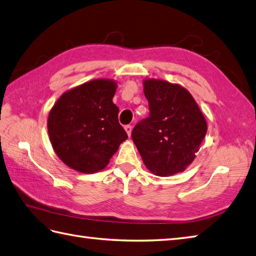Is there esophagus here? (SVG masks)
<instances>
[{
    "mask_svg": "<svg viewBox=\"0 0 256 256\" xmlns=\"http://www.w3.org/2000/svg\"><path fill=\"white\" fill-rule=\"evenodd\" d=\"M124 130H126V132L128 134V136L130 137V136H132V127L130 126V124H128V126H126L124 127Z\"/></svg>",
    "mask_w": 256,
    "mask_h": 256,
    "instance_id": "34e87169",
    "label": "esophagus"
}]
</instances>
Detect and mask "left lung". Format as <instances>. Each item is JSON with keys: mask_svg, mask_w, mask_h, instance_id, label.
<instances>
[{"mask_svg": "<svg viewBox=\"0 0 256 256\" xmlns=\"http://www.w3.org/2000/svg\"><path fill=\"white\" fill-rule=\"evenodd\" d=\"M144 92L150 114L136 124L132 137L147 169L159 176L184 171L196 157L208 124L184 86L146 78Z\"/></svg>", "mask_w": 256, "mask_h": 256, "instance_id": "1", "label": "left lung"}]
</instances>
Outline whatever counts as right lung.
<instances>
[{
    "mask_svg": "<svg viewBox=\"0 0 256 256\" xmlns=\"http://www.w3.org/2000/svg\"><path fill=\"white\" fill-rule=\"evenodd\" d=\"M117 82L99 78L65 92L52 107L48 119L55 154L70 169L95 174L105 169L128 138L112 102Z\"/></svg>",
    "mask_w": 256,
    "mask_h": 256,
    "instance_id": "1",
    "label": "right lung"
}]
</instances>
